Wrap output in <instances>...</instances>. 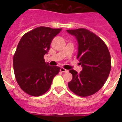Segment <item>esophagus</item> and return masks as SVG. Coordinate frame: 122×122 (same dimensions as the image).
Segmentation results:
<instances>
[{"label": "esophagus", "instance_id": "34e87169", "mask_svg": "<svg viewBox=\"0 0 122 122\" xmlns=\"http://www.w3.org/2000/svg\"><path fill=\"white\" fill-rule=\"evenodd\" d=\"M60 71L62 72V73H67L68 71V70H66V69L63 68H60Z\"/></svg>", "mask_w": 122, "mask_h": 122}]
</instances>
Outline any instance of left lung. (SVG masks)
<instances>
[{"mask_svg": "<svg viewBox=\"0 0 122 122\" xmlns=\"http://www.w3.org/2000/svg\"><path fill=\"white\" fill-rule=\"evenodd\" d=\"M66 31L77 40V58L82 67L79 73L74 70L69 71L73 75L72 80L68 84L69 89L78 96L89 97L100 90L109 75L111 69L109 51L104 42L87 29Z\"/></svg>", "mask_w": 122, "mask_h": 122, "instance_id": "8db88e82", "label": "left lung"}]
</instances>
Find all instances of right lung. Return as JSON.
<instances>
[{"label":"right lung","instance_id":"obj_1","mask_svg":"<svg viewBox=\"0 0 122 122\" xmlns=\"http://www.w3.org/2000/svg\"><path fill=\"white\" fill-rule=\"evenodd\" d=\"M62 29L39 27L22 36L13 56V69L16 81L27 94L38 97L50 88L59 66H49L44 56L48 54L52 40Z\"/></svg>","mask_w":122,"mask_h":122}]
</instances>
